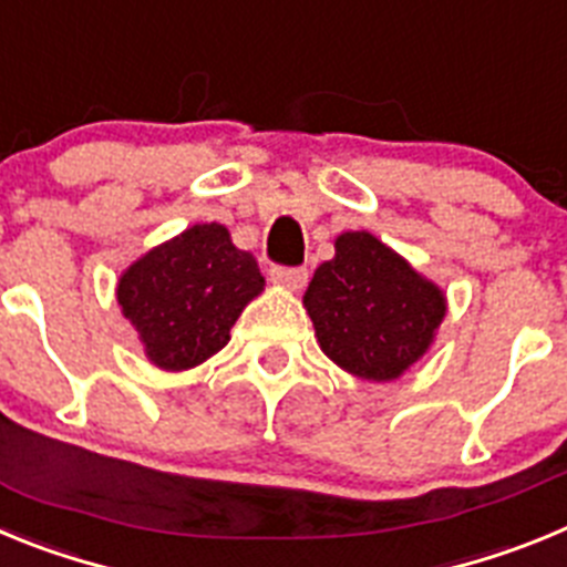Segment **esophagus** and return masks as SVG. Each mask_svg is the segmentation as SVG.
<instances>
[{"label":"esophagus","mask_w":567,"mask_h":567,"mask_svg":"<svg viewBox=\"0 0 567 567\" xmlns=\"http://www.w3.org/2000/svg\"><path fill=\"white\" fill-rule=\"evenodd\" d=\"M269 278H272V284H278V287L289 289V292H298V289L307 287L309 272L303 267H272L269 269Z\"/></svg>","instance_id":"34e87169"}]
</instances>
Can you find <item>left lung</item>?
I'll return each mask as SVG.
<instances>
[{"instance_id": "obj_1", "label": "left lung", "mask_w": 567, "mask_h": 567, "mask_svg": "<svg viewBox=\"0 0 567 567\" xmlns=\"http://www.w3.org/2000/svg\"><path fill=\"white\" fill-rule=\"evenodd\" d=\"M303 307L329 360L354 378L398 380L445 318V295L372 233H343L315 269Z\"/></svg>"}]
</instances>
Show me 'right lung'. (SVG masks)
I'll use <instances>...</instances> for the list:
<instances>
[{"instance_id":"right-lung-1","label":"right lung","mask_w":567,"mask_h":567,"mask_svg":"<svg viewBox=\"0 0 567 567\" xmlns=\"http://www.w3.org/2000/svg\"><path fill=\"white\" fill-rule=\"evenodd\" d=\"M260 292L258 260L235 247L229 229L195 224L130 264L115 298L150 363L184 372L221 352L238 315Z\"/></svg>"}]
</instances>
